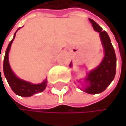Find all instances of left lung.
Here are the masks:
<instances>
[{"mask_svg":"<svg viewBox=\"0 0 126 126\" xmlns=\"http://www.w3.org/2000/svg\"><path fill=\"white\" fill-rule=\"evenodd\" d=\"M95 31L100 33V37L104 50V57L100 64L94 69L90 71L85 78L86 86L84 91L91 94H99L104 91L113 81L116 75V57L112 43L107 33L102 29L93 19H89ZM71 63L69 66H71Z\"/></svg>","mask_w":126,"mask_h":126,"instance_id":"left-lung-1","label":"left lung"}]
</instances>
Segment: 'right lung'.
Segmentation results:
<instances>
[{"label": "right lung", "mask_w": 126, "mask_h": 126, "mask_svg": "<svg viewBox=\"0 0 126 126\" xmlns=\"http://www.w3.org/2000/svg\"><path fill=\"white\" fill-rule=\"evenodd\" d=\"M17 32V31H16ZM14 34L13 38L9 43L8 47L6 50L5 56L3 59V73L5 76L9 85L10 86L11 89L16 94L21 96V97H31L33 94H38L39 92L43 91L47 84V80H45L41 84H32L31 82L26 81L19 78H18L15 74L13 73L9 63V51L10 50V47L12 45V42L15 38L16 33Z\"/></svg>", "instance_id": "obj_1"}]
</instances>
